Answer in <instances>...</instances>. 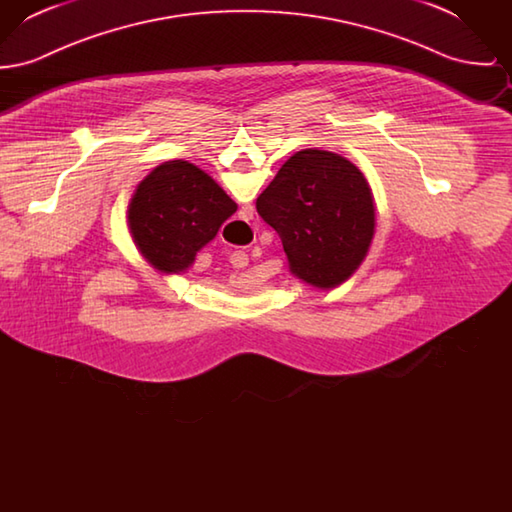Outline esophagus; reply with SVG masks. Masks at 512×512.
<instances>
[{"label": "esophagus", "instance_id": "1", "mask_svg": "<svg viewBox=\"0 0 512 512\" xmlns=\"http://www.w3.org/2000/svg\"><path fill=\"white\" fill-rule=\"evenodd\" d=\"M242 219H253V207L251 205L242 207ZM232 263H234V267L244 268L247 265V255H245L244 251H236L232 255Z\"/></svg>", "mask_w": 512, "mask_h": 512}]
</instances>
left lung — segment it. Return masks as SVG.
<instances>
[{
  "instance_id": "1",
  "label": "left lung",
  "mask_w": 512,
  "mask_h": 512,
  "mask_svg": "<svg viewBox=\"0 0 512 512\" xmlns=\"http://www.w3.org/2000/svg\"><path fill=\"white\" fill-rule=\"evenodd\" d=\"M257 211L278 232L293 276L318 290L347 282L376 232L365 174L318 147L293 153L257 197Z\"/></svg>"
}]
</instances>
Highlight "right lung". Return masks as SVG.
I'll list each match as a JSON object with an SVG mask.
<instances>
[{
	"instance_id": "obj_1",
	"label": "right lung",
	"mask_w": 512,
	"mask_h": 512,
	"mask_svg": "<svg viewBox=\"0 0 512 512\" xmlns=\"http://www.w3.org/2000/svg\"><path fill=\"white\" fill-rule=\"evenodd\" d=\"M238 205L194 163L167 161L147 174L130 197L126 220L147 263L182 274Z\"/></svg>"
}]
</instances>
